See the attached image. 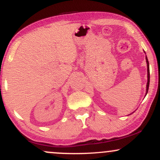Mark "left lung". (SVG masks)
Returning a JSON list of instances; mask_svg holds the SVG:
<instances>
[{
    "instance_id": "left-lung-1",
    "label": "left lung",
    "mask_w": 160,
    "mask_h": 160,
    "mask_svg": "<svg viewBox=\"0 0 160 160\" xmlns=\"http://www.w3.org/2000/svg\"><path fill=\"white\" fill-rule=\"evenodd\" d=\"M146 62L147 66H148V82H147V89H146V95L148 94V89H149V84H150V68H149V62L148 60V57L146 56Z\"/></svg>"
}]
</instances>
